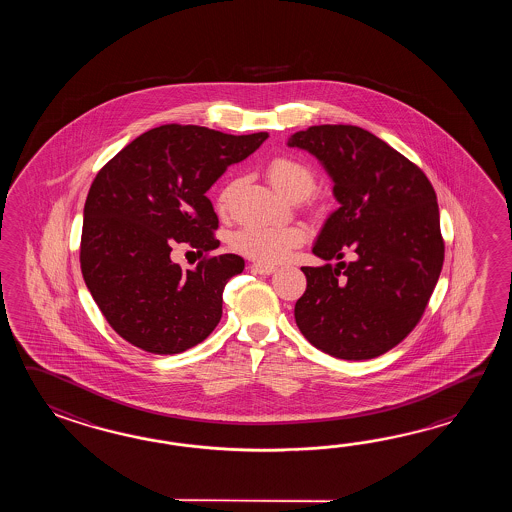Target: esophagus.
I'll return each mask as SVG.
<instances>
[{"label":"esophagus","mask_w":512,"mask_h":512,"mask_svg":"<svg viewBox=\"0 0 512 512\" xmlns=\"http://www.w3.org/2000/svg\"><path fill=\"white\" fill-rule=\"evenodd\" d=\"M252 271L263 274V276H269V274L276 272V267H274V265H267V263H254V265H252Z\"/></svg>","instance_id":"obj_1"}]
</instances>
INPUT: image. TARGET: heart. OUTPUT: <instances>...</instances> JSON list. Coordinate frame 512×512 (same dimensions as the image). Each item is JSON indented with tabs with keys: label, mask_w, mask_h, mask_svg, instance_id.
<instances>
[{
	"label": "heart",
	"mask_w": 512,
	"mask_h": 512,
	"mask_svg": "<svg viewBox=\"0 0 512 512\" xmlns=\"http://www.w3.org/2000/svg\"><path fill=\"white\" fill-rule=\"evenodd\" d=\"M267 175L272 186L289 199L309 196L315 186L311 168L291 157L274 159L267 168ZM229 192L230 188H227L219 196V208L227 205ZM304 240V230L296 225H252L236 232L232 247L251 260L280 263L287 260Z\"/></svg>",
	"instance_id": "b5f03b06"
}]
</instances>
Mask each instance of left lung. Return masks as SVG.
Returning a JSON list of instances; mask_svg holds the SVG:
<instances>
[{
	"label": "left lung",
	"instance_id": "left-lung-1",
	"mask_svg": "<svg viewBox=\"0 0 512 512\" xmlns=\"http://www.w3.org/2000/svg\"><path fill=\"white\" fill-rule=\"evenodd\" d=\"M287 146L315 155L340 205L313 245L320 260L338 263L302 267L307 287L294 305L296 326L331 357H379L417 326L441 274L445 243L434 186L359 126H311ZM348 250L354 261L346 264Z\"/></svg>",
	"mask_w": 512,
	"mask_h": 512
}]
</instances>
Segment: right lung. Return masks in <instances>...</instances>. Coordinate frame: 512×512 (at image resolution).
Segmentation results:
<instances>
[{"label":"right lung","mask_w":512,"mask_h":512,"mask_svg":"<svg viewBox=\"0 0 512 512\" xmlns=\"http://www.w3.org/2000/svg\"><path fill=\"white\" fill-rule=\"evenodd\" d=\"M269 135H229L203 126L166 124L124 146L87 194L80 267L109 326L155 355L194 348L223 313V289L240 274L238 254H219L183 271L174 243L218 249V216L207 197L230 164Z\"/></svg>","instance_id":"1"}]
</instances>
